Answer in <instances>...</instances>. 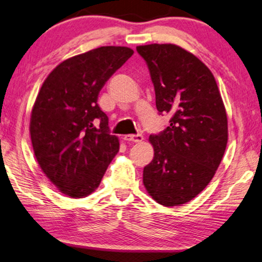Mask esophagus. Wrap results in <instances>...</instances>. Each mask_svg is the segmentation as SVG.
I'll list each match as a JSON object with an SVG mask.
<instances>
[{
	"label": "esophagus",
	"mask_w": 262,
	"mask_h": 262,
	"mask_svg": "<svg viewBox=\"0 0 262 262\" xmlns=\"http://www.w3.org/2000/svg\"><path fill=\"white\" fill-rule=\"evenodd\" d=\"M144 137L143 135H126L124 136V140L128 141V143H140V141H143Z\"/></svg>",
	"instance_id": "1"
}]
</instances>
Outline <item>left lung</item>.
<instances>
[{
	"label": "left lung",
	"instance_id": "1",
	"mask_svg": "<svg viewBox=\"0 0 262 262\" xmlns=\"http://www.w3.org/2000/svg\"><path fill=\"white\" fill-rule=\"evenodd\" d=\"M146 61L159 113L169 126L149 136L153 160L144 167L149 196L165 207L189 202L202 191L220 166L228 144V116L211 71L174 44L137 46Z\"/></svg>",
	"mask_w": 262,
	"mask_h": 262
}]
</instances>
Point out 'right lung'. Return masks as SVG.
<instances>
[{
  "mask_svg": "<svg viewBox=\"0 0 262 262\" xmlns=\"http://www.w3.org/2000/svg\"><path fill=\"white\" fill-rule=\"evenodd\" d=\"M132 54L130 47L101 46L63 60L34 101L30 118L34 156L42 173L72 199L95 191L119 151L97 98Z\"/></svg>",
  "mask_w": 262,
  "mask_h": 262,
  "instance_id": "right-lung-1",
  "label": "right lung"
}]
</instances>
